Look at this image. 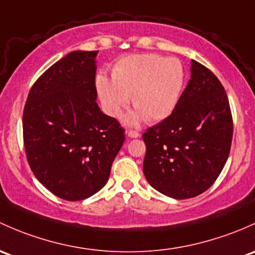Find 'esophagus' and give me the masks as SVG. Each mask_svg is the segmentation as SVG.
I'll return each mask as SVG.
<instances>
[{"mask_svg":"<svg viewBox=\"0 0 255 255\" xmlns=\"http://www.w3.org/2000/svg\"><path fill=\"white\" fill-rule=\"evenodd\" d=\"M127 135L129 136V138H138V136H139V133L136 132V130H128V132H127Z\"/></svg>","mask_w":255,"mask_h":255,"instance_id":"34e87169","label":"esophagus"}]
</instances>
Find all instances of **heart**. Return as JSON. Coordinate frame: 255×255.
I'll return each mask as SVG.
<instances>
[{
    "label": "heart",
    "mask_w": 255,
    "mask_h": 255,
    "mask_svg": "<svg viewBox=\"0 0 255 255\" xmlns=\"http://www.w3.org/2000/svg\"><path fill=\"white\" fill-rule=\"evenodd\" d=\"M183 83L181 61L157 53L126 56L112 67V78L99 74L95 80L101 105L110 116L119 117L132 98L135 109L126 119L128 125L167 119L178 104Z\"/></svg>",
    "instance_id": "heart-1"
}]
</instances>
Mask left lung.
<instances>
[{
	"label": "left lung",
	"mask_w": 255,
	"mask_h": 255,
	"mask_svg": "<svg viewBox=\"0 0 255 255\" xmlns=\"http://www.w3.org/2000/svg\"><path fill=\"white\" fill-rule=\"evenodd\" d=\"M234 123L215 74L192 60L191 79L172 114L143 134V170L157 192L188 199L213 186L229 157Z\"/></svg>",
	"instance_id": "1"
}]
</instances>
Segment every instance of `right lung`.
Masks as SVG:
<instances>
[{"label":"right lung","mask_w":255,"mask_h":255,"mask_svg":"<svg viewBox=\"0 0 255 255\" xmlns=\"http://www.w3.org/2000/svg\"><path fill=\"white\" fill-rule=\"evenodd\" d=\"M98 51H73L34 83L23 112L26 159L37 181L64 200H83L109 179L125 129L96 103Z\"/></svg>","instance_id":"1"}]
</instances>
